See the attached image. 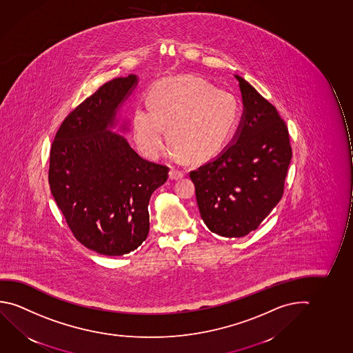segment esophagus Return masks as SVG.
Listing matches in <instances>:
<instances>
[{
  "label": "esophagus",
  "mask_w": 353,
  "mask_h": 353,
  "mask_svg": "<svg viewBox=\"0 0 353 353\" xmlns=\"http://www.w3.org/2000/svg\"><path fill=\"white\" fill-rule=\"evenodd\" d=\"M185 172L183 170H179V168H172L170 170V179H179L185 176Z\"/></svg>",
  "instance_id": "esophagus-1"
}]
</instances>
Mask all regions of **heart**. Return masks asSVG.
<instances>
[{"instance_id": "heart-1", "label": "heart", "mask_w": 353, "mask_h": 353, "mask_svg": "<svg viewBox=\"0 0 353 353\" xmlns=\"http://www.w3.org/2000/svg\"><path fill=\"white\" fill-rule=\"evenodd\" d=\"M148 109L136 108L132 125L137 145L145 157L157 159L168 141L179 155L206 161L223 152L241 119L239 99L194 77L172 78L148 92Z\"/></svg>"}]
</instances>
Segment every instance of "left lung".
I'll use <instances>...</instances> for the list:
<instances>
[{
	"mask_svg": "<svg viewBox=\"0 0 353 353\" xmlns=\"http://www.w3.org/2000/svg\"><path fill=\"white\" fill-rule=\"evenodd\" d=\"M243 116L232 144L190 171L201 219L214 234L243 237L281 201L292 157L288 130L276 108L236 76Z\"/></svg>",
	"mask_w": 353,
	"mask_h": 353,
	"instance_id": "8db88e82",
	"label": "left lung"
}]
</instances>
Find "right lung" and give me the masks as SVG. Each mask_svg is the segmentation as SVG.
<instances>
[{
  "instance_id": "1",
  "label": "right lung",
  "mask_w": 353,
  "mask_h": 353,
  "mask_svg": "<svg viewBox=\"0 0 353 353\" xmlns=\"http://www.w3.org/2000/svg\"><path fill=\"white\" fill-rule=\"evenodd\" d=\"M136 85L133 74L105 83L67 114L50 150V190L65 223L78 242L109 256L147 239L149 199L170 171L108 130Z\"/></svg>"
}]
</instances>
